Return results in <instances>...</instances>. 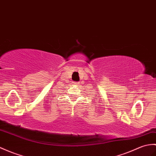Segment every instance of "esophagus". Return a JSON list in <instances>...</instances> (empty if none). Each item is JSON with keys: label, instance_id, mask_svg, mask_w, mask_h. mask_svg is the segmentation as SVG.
Instances as JSON below:
<instances>
[{"label": "esophagus", "instance_id": "esophagus-1", "mask_svg": "<svg viewBox=\"0 0 156 156\" xmlns=\"http://www.w3.org/2000/svg\"><path fill=\"white\" fill-rule=\"evenodd\" d=\"M74 84H75L76 86H78L79 85V82H74Z\"/></svg>", "mask_w": 156, "mask_h": 156}]
</instances>
